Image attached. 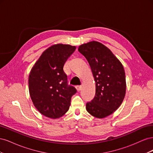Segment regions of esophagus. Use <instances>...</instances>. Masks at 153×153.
I'll return each instance as SVG.
<instances>
[{
    "label": "esophagus",
    "mask_w": 153,
    "mask_h": 153,
    "mask_svg": "<svg viewBox=\"0 0 153 153\" xmlns=\"http://www.w3.org/2000/svg\"><path fill=\"white\" fill-rule=\"evenodd\" d=\"M76 89L77 90V91H80L82 89V86L81 85H76Z\"/></svg>",
    "instance_id": "1"
}]
</instances>
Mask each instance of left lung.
Instances as JSON below:
<instances>
[{
    "label": "left lung",
    "mask_w": 153,
    "mask_h": 153,
    "mask_svg": "<svg viewBox=\"0 0 153 153\" xmlns=\"http://www.w3.org/2000/svg\"><path fill=\"white\" fill-rule=\"evenodd\" d=\"M78 51L87 60L96 83L94 99L86 104L92 116L104 118L116 110L126 94V78L121 62L111 50L98 41L83 44Z\"/></svg>",
    "instance_id": "obj_1"
}]
</instances>
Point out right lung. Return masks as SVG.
<instances>
[{"instance_id":"add662e5","label":"right lung","mask_w":153,"mask_h":153,"mask_svg":"<svg viewBox=\"0 0 153 153\" xmlns=\"http://www.w3.org/2000/svg\"><path fill=\"white\" fill-rule=\"evenodd\" d=\"M76 47L57 44L45 50L32 67L29 89L36 109L45 116L57 119L66 113L71 97L76 92L68 84L63 67Z\"/></svg>"}]
</instances>
